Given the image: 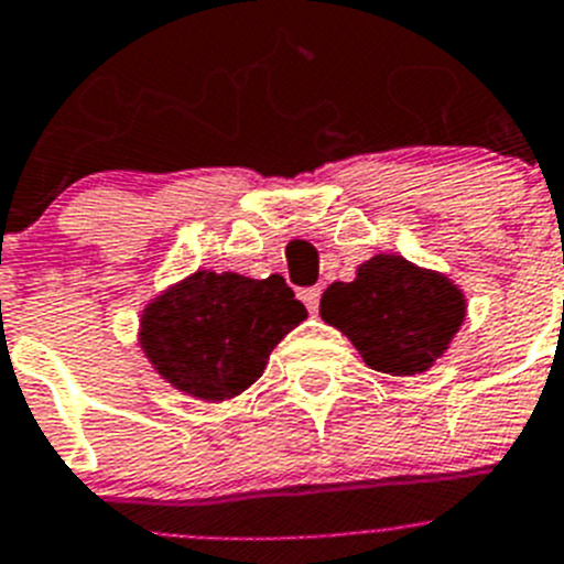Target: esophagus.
I'll return each mask as SVG.
<instances>
[{"label": "esophagus", "mask_w": 564, "mask_h": 564, "mask_svg": "<svg viewBox=\"0 0 564 564\" xmlns=\"http://www.w3.org/2000/svg\"><path fill=\"white\" fill-rule=\"evenodd\" d=\"M301 301L306 303V310H310L312 315H317V303H321V286L301 289Z\"/></svg>", "instance_id": "esophagus-1"}]
</instances>
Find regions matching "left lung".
Here are the masks:
<instances>
[{
    "label": "left lung",
    "mask_w": 564,
    "mask_h": 564,
    "mask_svg": "<svg viewBox=\"0 0 564 564\" xmlns=\"http://www.w3.org/2000/svg\"><path fill=\"white\" fill-rule=\"evenodd\" d=\"M465 292L437 269L377 252L321 297V317L349 337L364 364L394 377L429 371L465 321Z\"/></svg>",
    "instance_id": "8db88e82"
}]
</instances>
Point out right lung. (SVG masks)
<instances>
[{
	"mask_svg": "<svg viewBox=\"0 0 564 564\" xmlns=\"http://www.w3.org/2000/svg\"><path fill=\"white\" fill-rule=\"evenodd\" d=\"M303 321L306 310L281 275L195 269L147 301L139 346L181 394L221 403L263 375L272 349Z\"/></svg>",
	"mask_w": 564,
	"mask_h": 564,
	"instance_id": "obj_1",
	"label": "right lung"
}]
</instances>
